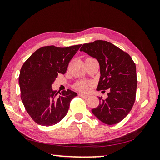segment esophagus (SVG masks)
Here are the masks:
<instances>
[{
    "mask_svg": "<svg viewBox=\"0 0 160 160\" xmlns=\"http://www.w3.org/2000/svg\"><path fill=\"white\" fill-rule=\"evenodd\" d=\"M79 96H80V97L84 98H88L89 97L88 95H85V94H82V93H80Z\"/></svg>",
    "mask_w": 160,
    "mask_h": 160,
    "instance_id": "1",
    "label": "esophagus"
}]
</instances>
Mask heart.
Returning a JSON list of instances; mask_svg holds the SVG:
<instances>
[{
  "label": "heart",
  "instance_id": "b5f03b06",
  "mask_svg": "<svg viewBox=\"0 0 160 160\" xmlns=\"http://www.w3.org/2000/svg\"><path fill=\"white\" fill-rule=\"evenodd\" d=\"M91 83L85 82H79L75 84V88L78 91L81 92H87L90 88Z\"/></svg>",
  "mask_w": 160,
  "mask_h": 160
}]
</instances>
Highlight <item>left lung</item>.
<instances>
[{
	"label": "left lung",
	"mask_w": 160,
	"mask_h": 160,
	"mask_svg": "<svg viewBox=\"0 0 160 160\" xmlns=\"http://www.w3.org/2000/svg\"><path fill=\"white\" fill-rule=\"evenodd\" d=\"M80 51L97 59L100 67L97 89L108 91L106 100L98 98L99 106L92 112L108 125L119 123L130 113L135 100L138 80L134 61L129 54L106 41L84 43Z\"/></svg>",
	"instance_id": "obj_1"
}]
</instances>
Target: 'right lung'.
<instances>
[{
	"instance_id": "1",
	"label": "right lung",
	"mask_w": 160,
	"mask_h": 160,
	"mask_svg": "<svg viewBox=\"0 0 160 160\" xmlns=\"http://www.w3.org/2000/svg\"><path fill=\"white\" fill-rule=\"evenodd\" d=\"M82 44L39 48L24 62L19 76L21 99L25 110L38 124L49 127L60 122L77 93L63 90L60 95L52 85L58 74H65L70 61Z\"/></svg>"
}]
</instances>
